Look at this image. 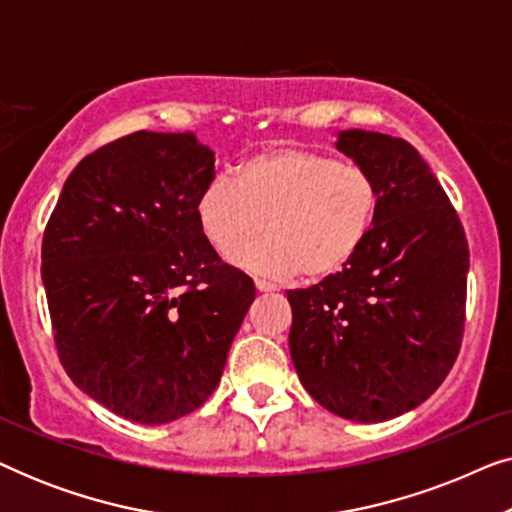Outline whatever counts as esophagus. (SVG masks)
I'll use <instances>...</instances> for the list:
<instances>
[{
    "label": "esophagus",
    "mask_w": 512,
    "mask_h": 512,
    "mask_svg": "<svg viewBox=\"0 0 512 512\" xmlns=\"http://www.w3.org/2000/svg\"><path fill=\"white\" fill-rule=\"evenodd\" d=\"M256 291H261V293H272V291H277L275 286H272L270 282H265V279H256Z\"/></svg>",
    "instance_id": "esophagus-1"
}]
</instances>
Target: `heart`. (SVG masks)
Instances as JSON below:
<instances>
[{
  "label": "heart",
  "instance_id": "1",
  "mask_svg": "<svg viewBox=\"0 0 512 512\" xmlns=\"http://www.w3.org/2000/svg\"><path fill=\"white\" fill-rule=\"evenodd\" d=\"M380 186L359 165L303 146H272L244 158L235 181L216 177L195 202L205 240L230 254L260 234L256 248L230 256L240 268L265 277L321 282L354 261L373 230Z\"/></svg>",
  "mask_w": 512,
  "mask_h": 512
}]
</instances>
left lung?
I'll return each instance as SVG.
<instances>
[{"mask_svg": "<svg viewBox=\"0 0 512 512\" xmlns=\"http://www.w3.org/2000/svg\"><path fill=\"white\" fill-rule=\"evenodd\" d=\"M335 149L373 174L380 209L345 270L286 291L291 361L307 394L333 415L387 422L424 403L457 359L468 244L415 146L382 132L342 130Z\"/></svg>", "mask_w": 512, "mask_h": 512, "instance_id": "8db88e82", "label": "left lung"}]
</instances>
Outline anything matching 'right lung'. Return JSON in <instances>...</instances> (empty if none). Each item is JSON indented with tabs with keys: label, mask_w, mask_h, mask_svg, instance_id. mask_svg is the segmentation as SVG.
Returning a JSON list of instances; mask_svg holds the SVG:
<instances>
[{
	"label": "right lung",
	"mask_w": 512,
	"mask_h": 512,
	"mask_svg": "<svg viewBox=\"0 0 512 512\" xmlns=\"http://www.w3.org/2000/svg\"><path fill=\"white\" fill-rule=\"evenodd\" d=\"M212 179L193 132L142 130L83 158L48 219L41 279L62 366L132 422L198 410L256 298L195 221Z\"/></svg>",
	"instance_id": "right-lung-1"
}]
</instances>
